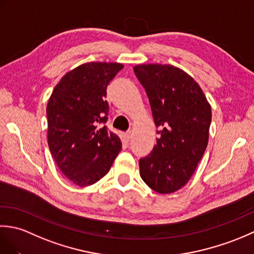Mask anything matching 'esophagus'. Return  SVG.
<instances>
[{
  "label": "esophagus",
  "mask_w": 254,
  "mask_h": 254,
  "mask_svg": "<svg viewBox=\"0 0 254 254\" xmlns=\"http://www.w3.org/2000/svg\"><path fill=\"white\" fill-rule=\"evenodd\" d=\"M124 139H126V141H130V138H131V131H127V132H126L124 133Z\"/></svg>",
  "instance_id": "obj_1"
}]
</instances>
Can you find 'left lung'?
Listing matches in <instances>:
<instances>
[{
  "instance_id": "obj_1",
  "label": "left lung",
  "mask_w": 254,
  "mask_h": 254,
  "mask_svg": "<svg viewBox=\"0 0 254 254\" xmlns=\"http://www.w3.org/2000/svg\"><path fill=\"white\" fill-rule=\"evenodd\" d=\"M146 90L159 137L139 159V175L154 191L168 194L185 187L208 143L212 109L199 85L170 64L133 67Z\"/></svg>"
}]
</instances>
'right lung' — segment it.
Returning a JSON list of instances; mask_svg holds the SVG:
<instances>
[{"label": "right lung", "mask_w": 254, "mask_h": 254, "mask_svg": "<svg viewBox=\"0 0 254 254\" xmlns=\"http://www.w3.org/2000/svg\"><path fill=\"white\" fill-rule=\"evenodd\" d=\"M121 63L90 62L67 72L47 105L48 145L59 169L78 187L91 186L108 174L122 148L107 128V86Z\"/></svg>", "instance_id": "right-lung-1"}]
</instances>
